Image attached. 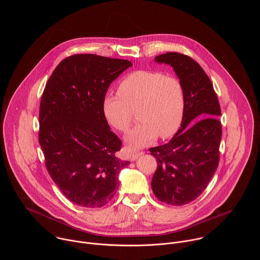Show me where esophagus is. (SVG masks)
Segmentation results:
<instances>
[{
	"mask_svg": "<svg viewBox=\"0 0 260 260\" xmlns=\"http://www.w3.org/2000/svg\"><path fill=\"white\" fill-rule=\"evenodd\" d=\"M143 154V152H138V153H133L130 155V160L131 161H135L139 156H141Z\"/></svg>",
	"mask_w": 260,
	"mask_h": 260,
	"instance_id": "34e87169",
	"label": "esophagus"
}]
</instances>
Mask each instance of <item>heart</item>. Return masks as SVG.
Returning <instances> with one entry per match:
<instances>
[{"instance_id": "b5f03b06", "label": "heart", "mask_w": 260, "mask_h": 260, "mask_svg": "<svg viewBox=\"0 0 260 260\" xmlns=\"http://www.w3.org/2000/svg\"><path fill=\"white\" fill-rule=\"evenodd\" d=\"M184 102L179 79L159 71L139 70L120 82L118 95H105L102 110L111 126L126 132L137 109L140 123L125 137L127 148L133 151L148 145L157 136H173L182 122Z\"/></svg>"}]
</instances>
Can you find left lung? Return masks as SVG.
I'll return each instance as SVG.
<instances>
[{"label": "left lung", "instance_id": "1", "mask_svg": "<svg viewBox=\"0 0 260 260\" xmlns=\"http://www.w3.org/2000/svg\"><path fill=\"white\" fill-rule=\"evenodd\" d=\"M154 60L173 68L183 86L185 102L181 126L173 138L149 149L158 162L151 187L160 201L181 206L204 191L217 169L221 111L210 79L192 58L168 52Z\"/></svg>", "mask_w": 260, "mask_h": 260}]
</instances>
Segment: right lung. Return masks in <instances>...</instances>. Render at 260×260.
<instances>
[{
  "label": "right lung",
  "mask_w": 260,
  "mask_h": 260,
  "mask_svg": "<svg viewBox=\"0 0 260 260\" xmlns=\"http://www.w3.org/2000/svg\"><path fill=\"white\" fill-rule=\"evenodd\" d=\"M132 66L128 60L94 54L64 59L44 89L39 142L47 170L75 204L98 208L119 187L118 174L129 161L117 157L122 142L102 110L112 82Z\"/></svg>",
  "instance_id": "add662e5"
}]
</instances>
